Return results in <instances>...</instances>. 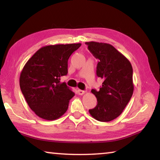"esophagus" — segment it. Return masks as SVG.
Instances as JSON below:
<instances>
[{
	"instance_id": "obj_1",
	"label": "esophagus",
	"mask_w": 160,
	"mask_h": 160,
	"mask_svg": "<svg viewBox=\"0 0 160 160\" xmlns=\"http://www.w3.org/2000/svg\"><path fill=\"white\" fill-rule=\"evenodd\" d=\"M78 94H80V95H82V94H84L85 93V90H78Z\"/></svg>"
}]
</instances>
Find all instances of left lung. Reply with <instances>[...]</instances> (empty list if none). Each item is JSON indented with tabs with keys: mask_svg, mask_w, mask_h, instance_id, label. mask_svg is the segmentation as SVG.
Wrapping results in <instances>:
<instances>
[{
	"mask_svg": "<svg viewBox=\"0 0 160 160\" xmlns=\"http://www.w3.org/2000/svg\"><path fill=\"white\" fill-rule=\"evenodd\" d=\"M96 58L97 75L103 79L99 91L92 89L97 99V106L89 110L94 118L109 122L121 114L133 93L132 68L122 53L107 43L85 42Z\"/></svg>",
	"mask_w": 160,
	"mask_h": 160,
	"instance_id": "1",
	"label": "left lung"
}]
</instances>
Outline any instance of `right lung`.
I'll list each match as a JSON object with an SVG mask.
<instances>
[{"instance_id": "obj_1", "label": "right lung", "mask_w": 160, "mask_h": 160, "mask_svg": "<svg viewBox=\"0 0 160 160\" xmlns=\"http://www.w3.org/2000/svg\"><path fill=\"white\" fill-rule=\"evenodd\" d=\"M81 44L48 45L39 48L22 70L20 86L29 107L39 117L58 119L75 93L61 78L68 73V61Z\"/></svg>"}]
</instances>
